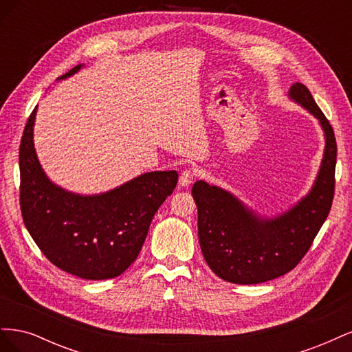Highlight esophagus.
Here are the masks:
<instances>
[{
    "label": "esophagus",
    "mask_w": 352,
    "mask_h": 352,
    "mask_svg": "<svg viewBox=\"0 0 352 352\" xmlns=\"http://www.w3.org/2000/svg\"><path fill=\"white\" fill-rule=\"evenodd\" d=\"M195 179V172L194 168H186L184 170L182 173H180V177H179V185L184 186V188H188L190 184L194 182Z\"/></svg>",
    "instance_id": "34e87169"
}]
</instances>
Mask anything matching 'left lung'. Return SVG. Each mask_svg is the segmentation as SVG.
I'll list each match as a JSON object with an SVG mask.
<instances>
[{"mask_svg": "<svg viewBox=\"0 0 352 352\" xmlns=\"http://www.w3.org/2000/svg\"><path fill=\"white\" fill-rule=\"evenodd\" d=\"M287 97L316 117L324 135L322 164L305 197L269 217L204 180L192 186L202 255L230 283H263L291 272L310 250L332 207L338 151L332 126L302 83H294Z\"/></svg>", "mask_w": 352, "mask_h": 352, "instance_id": "left-lung-1", "label": "left lung"}]
</instances>
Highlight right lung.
Segmentation results:
<instances>
[{
	"instance_id": "right-lung-1",
	"label": "right lung",
	"mask_w": 352,
	"mask_h": 352,
	"mask_svg": "<svg viewBox=\"0 0 352 352\" xmlns=\"http://www.w3.org/2000/svg\"><path fill=\"white\" fill-rule=\"evenodd\" d=\"M78 65L58 80L78 73ZM38 107L29 116L19 151L20 208L45 257L78 278L111 279L136 260L160 206L177 184L176 170L148 172L107 192L80 195L56 185L34 144Z\"/></svg>"
}]
</instances>
